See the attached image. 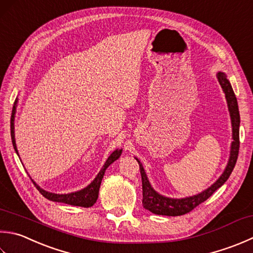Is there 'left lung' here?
Here are the masks:
<instances>
[{"label":"left lung","mask_w":253,"mask_h":253,"mask_svg":"<svg viewBox=\"0 0 253 253\" xmlns=\"http://www.w3.org/2000/svg\"><path fill=\"white\" fill-rule=\"evenodd\" d=\"M217 79L225 92L227 104H228V110L230 113L231 118V126H232V139L234 141L231 142L230 148V157L229 161L227 163V167L224 173L220 175V177L217 180L214 184L210 186L209 189L203 191L202 193L194 196L185 197V199H170V197H166L160 195L159 193L156 192L152 189L149 180H148L145 169L141 165V162L137 159L139 163V169L141 174V181H142V205L146 210L150 211L151 212L156 215H165V216H181L184 215L186 212H190L195 209L196 206L202 204L205 202L209 197L212 195L216 190L224 184V183L228 180L232 170L236 166L237 159H238L239 153V125H240V115L238 110V103H237V98L232 90L231 84L227 79L226 74L224 72L217 73Z\"/></svg>","instance_id":"left-lung-1"}]
</instances>
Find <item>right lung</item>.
Instances as JSON below:
<instances>
[{"mask_svg": "<svg viewBox=\"0 0 253 253\" xmlns=\"http://www.w3.org/2000/svg\"><path fill=\"white\" fill-rule=\"evenodd\" d=\"M16 103L17 100H15L14 106H13V111H12V116H11V137H12V142H13V147L15 151L18 155L17 148H16V143H15V135H14V118H15V112H16ZM122 155V149H116L114 151L112 155L107 158L106 162L104 163L103 168L101 171L98 172V174L96 175L95 179L93 180L90 185H87L85 189H83L81 191L74 192V193H69V194H54V193L47 192L42 189H41L36 183H35L33 180V183L35 186L37 187V190L41 192V194L42 196L46 197L47 200H50L53 202H60V203H66V204L69 205H73V206H81V207H91L94 204L98 197V191H100V186H101V182L104 176V173H105L106 169L110 167L112 163L117 160L118 158Z\"/></svg>", "mask_w": 253, "mask_h": 253, "instance_id": "1", "label": "right lung"}]
</instances>
